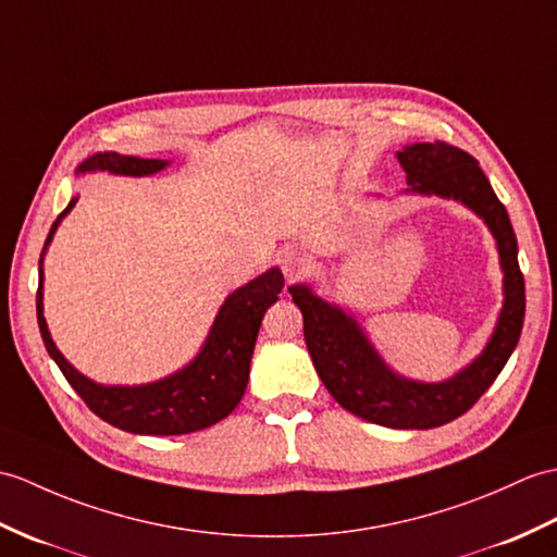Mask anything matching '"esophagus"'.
I'll use <instances>...</instances> for the list:
<instances>
[{
	"instance_id": "1",
	"label": "esophagus",
	"mask_w": 557,
	"mask_h": 557,
	"mask_svg": "<svg viewBox=\"0 0 557 557\" xmlns=\"http://www.w3.org/2000/svg\"><path fill=\"white\" fill-rule=\"evenodd\" d=\"M277 265L282 268L284 277H287L289 282H294V280H299V277H304V275L308 273L310 258H308V253H304L301 249L287 247V249H282V251L277 253Z\"/></svg>"
}]
</instances>
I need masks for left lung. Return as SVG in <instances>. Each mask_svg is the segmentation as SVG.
Segmentation results:
<instances>
[{
    "label": "left lung",
    "mask_w": 557,
    "mask_h": 557,
    "mask_svg": "<svg viewBox=\"0 0 557 557\" xmlns=\"http://www.w3.org/2000/svg\"><path fill=\"white\" fill-rule=\"evenodd\" d=\"M398 161L408 175V191L462 201L494 232L506 273V304L482 356L454 380L410 382L382 363L363 330L344 310L318 299L306 284H296L289 292L304 313V337L318 377L342 408L392 430H432L468 412L508 363L522 334L524 275L517 263V237L506 206L498 201L474 157L436 139L432 145L422 141L406 147L398 151Z\"/></svg>",
    "instance_id": "8db88e82"
}]
</instances>
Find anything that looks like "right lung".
Listing matches in <instances>:
<instances>
[{"label":"right lung","instance_id":"add662e5","mask_svg":"<svg viewBox=\"0 0 557 557\" xmlns=\"http://www.w3.org/2000/svg\"><path fill=\"white\" fill-rule=\"evenodd\" d=\"M165 161L121 157V153H95L87 159L81 171H109L115 175H151L159 173ZM77 199H71L66 209L51 225L47 244ZM42 249V256H45ZM42 265V261H40ZM284 287V277L277 268L268 270L261 277L244 284L235 294H230L213 322L209 339L201 354L191 363L171 377L141 386H101L85 374L77 372L66 358L59 354L49 337L47 322L42 315V268L40 287H37V325H40L42 342L49 356L63 372V377L77 392L87 408L97 418L133 434L173 436L199 432L227 418L244 396L249 382V366L253 356V344L265 310L277 301Z\"/></svg>","mask_w":557,"mask_h":557}]
</instances>
